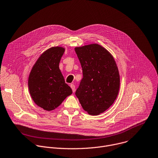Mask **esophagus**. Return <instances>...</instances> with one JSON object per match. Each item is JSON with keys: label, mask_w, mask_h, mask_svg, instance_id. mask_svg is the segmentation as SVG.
<instances>
[{"label": "esophagus", "mask_w": 158, "mask_h": 158, "mask_svg": "<svg viewBox=\"0 0 158 158\" xmlns=\"http://www.w3.org/2000/svg\"><path fill=\"white\" fill-rule=\"evenodd\" d=\"M70 87H71V88L72 89L73 92H74L75 90H76V86H75L74 84H71V85H70Z\"/></svg>", "instance_id": "1"}]
</instances>
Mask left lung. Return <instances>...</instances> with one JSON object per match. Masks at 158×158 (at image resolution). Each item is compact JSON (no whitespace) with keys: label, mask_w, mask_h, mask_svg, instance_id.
I'll return each instance as SVG.
<instances>
[{"label":"left lung","mask_w":158,"mask_h":158,"mask_svg":"<svg viewBox=\"0 0 158 158\" xmlns=\"http://www.w3.org/2000/svg\"><path fill=\"white\" fill-rule=\"evenodd\" d=\"M83 77L76 91L83 109L97 115L115 102L120 89V75L110 52L98 44L75 48Z\"/></svg>","instance_id":"left-lung-1"}]
</instances>
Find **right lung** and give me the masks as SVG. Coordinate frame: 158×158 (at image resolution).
<instances>
[{
  "label": "right lung",
  "instance_id": "right-lung-1",
  "mask_svg": "<svg viewBox=\"0 0 158 158\" xmlns=\"http://www.w3.org/2000/svg\"><path fill=\"white\" fill-rule=\"evenodd\" d=\"M65 49L52 47L45 51L33 66L28 77L31 97L38 106L53 110L72 93L65 82L59 64Z\"/></svg>",
  "mask_w": 158,
  "mask_h": 158
}]
</instances>
